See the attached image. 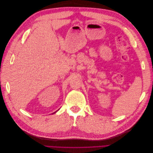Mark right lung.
<instances>
[{
  "mask_svg": "<svg viewBox=\"0 0 153 153\" xmlns=\"http://www.w3.org/2000/svg\"><path fill=\"white\" fill-rule=\"evenodd\" d=\"M54 113H55V112H54Z\"/></svg>",
  "mask_w": 153,
  "mask_h": 153,
  "instance_id": "obj_1",
  "label": "right lung"
}]
</instances>
